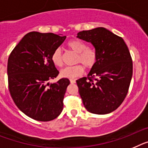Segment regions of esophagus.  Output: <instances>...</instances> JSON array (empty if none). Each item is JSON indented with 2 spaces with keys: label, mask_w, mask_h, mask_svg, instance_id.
Segmentation results:
<instances>
[{
  "label": "esophagus",
  "mask_w": 148,
  "mask_h": 148,
  "mask_svg": "<svg viewBox=\"0 0 148 148\" xmlns=\"http://www.w3.org/2000/svg\"><path fill=\"white\" fill-rule=\"evenodd\" d=\"M70 83H75L76 80H75V79H70Z\"/></svg>",
  "instance_id": "obj_1"
}]
</instances>
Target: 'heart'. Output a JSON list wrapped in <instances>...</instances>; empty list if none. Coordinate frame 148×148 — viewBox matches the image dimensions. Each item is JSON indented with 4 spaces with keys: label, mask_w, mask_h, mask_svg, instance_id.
I'll list each match as a JSON object with an SVG mask.
<instances>
[{
    "label": "heart",
    "mask_w": 148,
    "mask_h": 148,
    "mask_svg": "<svg viewBox=\"0 0 148 148\" xmlns=\"http://www.w3.org/2000/svg\"><path fill=\"white\" fill-rule=\"evenodd\" d=\"M67 46L71 51L77 54L76 58V63H81L85 68L92 69L97 60V54L95 50L88 47L86 44L78 39H73L68 42ZM53 63L56 66L61 67L63 65V60L62 51L60 48L55 50L51 56ZM84 69L81 65H76L74 66L65 67L60 71L62 77L74 79L81 76L83 74Z\"/></svg>",
    "instance_id": "heart-1"
}]
</instances>
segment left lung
I'll use <instances>...</instances> for the list:
<instances>
[{
	"instance_id": "left-lung-1",
	"label": "left lung",
	"mask_w": 148,
	"mask_h": 148,
	"mask_svg": "<svg viewBox=\"0 0 148 148\" xmlns=\"http://www.w3.org/2000/svg\"><path fill=\"white\" fill-rule=\"evenodd\" d=\"M77 37L90 42L97 54L88 77L76 81L83 105L93 114L112 112L124 101L133 76L127 46L121 37L104 27L83 30Z\"/></svg>"
}]
</instances>
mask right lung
I'll use <instances>...</instances> for the list:
<instances>
[{
  "instance_id": "obj_1",
  "label": "right lung",
  "mask_w": 148,
  "mask_h": 148,
  "mask_svg": "<svg viewBox=\"0 0 148 148\" xmlns=\"http://www.w3.org/2000/svg\"><path fill=\"white\" fill-rule=\"evenodd\" d=\"M62 34L30 32L24 36L10 53L7 63L9 89L14 103L28 117L49 121L60 115L70 81L59 74L51 56L63 43Z\"/></svg>"
}]
</instances>
